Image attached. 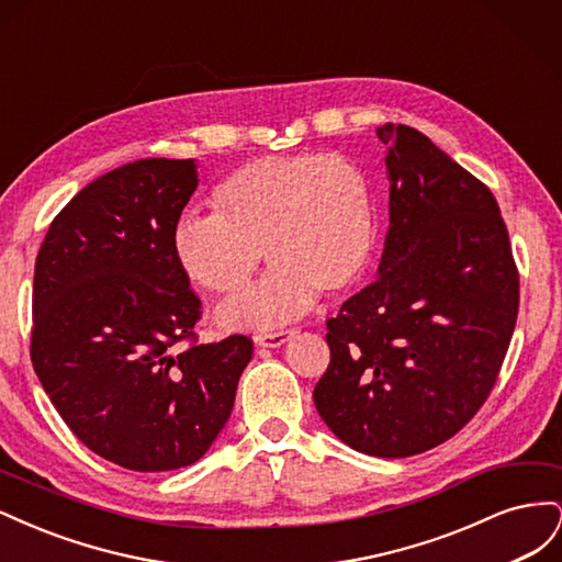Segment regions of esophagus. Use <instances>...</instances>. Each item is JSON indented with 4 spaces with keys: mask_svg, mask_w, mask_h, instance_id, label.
I'll return each mask as SVG.
<instances>
[{
    "mask_svg": "<svg viewBox=\"0 0 562 562\" xmlns=\"http://www.w3.org/2000/svg\"><path fill=\"white\" fill-rule=\"evenodd\" d=\"M295 335V330H274V333H260V335H255V342H258L260 347H281V345H285L288 339H291Z\"/></svg>",
    "mask_w": 562,
    "mask_h": 562,
    "instance_id": "1",
    "label": "esophagus"
}]
</instances>
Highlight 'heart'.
<instances>
[{
	"label": "heart",
	"mask_w": 562,
	"mask_h": 562,
	"mask_svg": "<svg viewBox=\"0 0 562 562\" xmlns=\"http://www.w3.org/2000/svg\"><path fill=\"white\" fill-rule=\"evenodd\" d=\"M211 206L213 215L184 213L171 229L187 279L229 297L250 283L262 255L274 265L258 288L225 304L220 318L229 326L271 328L297 318L318 291L351 288L375 252L370 180L342 155L255 159L215 187Z\"/></svg>",
	"instance_id": "heart-1"
}]
</instances>
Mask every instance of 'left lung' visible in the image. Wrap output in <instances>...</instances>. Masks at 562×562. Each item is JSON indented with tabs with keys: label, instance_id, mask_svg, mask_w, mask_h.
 <instances>
[{
	"label": "left lung",
	"instance_id": "left-lung-1",
	"mask_svg": "<svg viewBox=\"0 0 562 562\" xmlns=\"http://www.w3.org/2000/svg\"><path fill=\"white\" fill-rule=\"evenodd\" d=\"M380 274L328 318L314 405L372 457L446 443L481 411L512 342L520 283L497 199L427 135L384 124Z\"/></svg>",
	"mask_w": 562,
	"mask_h": 562
}]
</instances>
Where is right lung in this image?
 Instances as JSON below:
<instances>
[{
    "label": "right lung",
    "mask_w": 562,
    "mask_h": 562,
    "mask_svg": "<svg viewBox=\"0 0 562 562\" xmlns=\"http://www.w3.org/2000/svg\"><path fill=\"white\" fill-rule=\"evenodd\" d=\"M196 184L194 159L119 166L54 217L35 262L37 378L81 443L131 471L194 464L252 359L246 335L196 342L201 300L171 250Z\"/></svg>",
    "instance_id": "obj_1"
}]
</instances>
